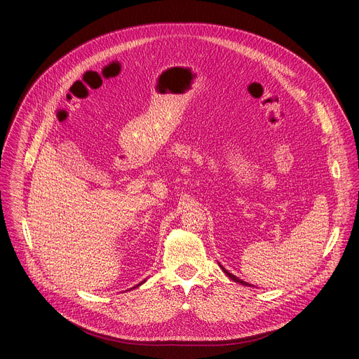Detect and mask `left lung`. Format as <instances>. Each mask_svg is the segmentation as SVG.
Here are the masks:
<instances>
[{
	"label": "left lung",
	"instance_id": "left-lung-1",
	"mask_svg": "<svg viewBox=\"0 0 359 359\" xmlns=\"http://www.w3.org/2000/svg\"><path fill=\"white\" fill-rule=\"evenodd\" d=\"M219 266H220V269H222V270H223V271H224V274H226V276H227V277H229V278H230V280H233V281H234V283H238V284H241V285H247V287H251V284H248V283H245V281H243V280H240V278H238V277H236V276H233V274H231V273H229V271H227V270H226V269H224V267H223V266H222V264H220V263H219Z\"/></svg>",
	"mask_w": 359,
	"mask_h": 359
}]
</instances>
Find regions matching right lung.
Returning a JSON list of instances; mask_svg holds the SVG:
<instances>
[{"mask_svg": "<svg viewBox=\"0 0 359 359\" xmlns=\"http://www.w3.org/2000/svg\"><path fill=\"white\" fill-rule=\"evenodd\" d=\"M144 281H146V280H143V281H142V283H139V284H137V285H135V287H133V288H137V287H139V285H142V284H143V283H144Z\"/></svg>", "mask_w": 359, "mask_h": 359, "instance_id": "obj_1", "label": "right lung"}]
</instances>
